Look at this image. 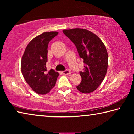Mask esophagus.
Here are the masks:
<instances>
[{"instance_id": "esophagus-1", "label": "esophagus", "mask_w": 134, "mask_h": 134, "mask_svg": "<svg viewBox=\"0 0 134 134\" xmlns=\"http://www.w3.org/2000/svg\"><path fill=\"white\" fill-rule=\"evenodd\" d=\"M62 73H63V74H65V75H70V74L71 73V71H69V70H65V71H62Z\"/></svg>"}]
</instances>
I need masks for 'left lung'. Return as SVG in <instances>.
<instances>
[{"mask_svg":"<svg viewBox=\"0 0 134 134\" xmlns=\"http://www.w3.org/2000/svg\"><path fill=\"white\" fill-rule=\"evenodd\" d=\"M63 33L76 45L85 65L80 71L81 81L77 89L83 93L94 91L102 82L108 69V55L102 40L85 29H64Z\"/></svg>","mask_w":134,"mask_h":134,"instance_id":"8db88e82","label":"left lung"}]
</instances>
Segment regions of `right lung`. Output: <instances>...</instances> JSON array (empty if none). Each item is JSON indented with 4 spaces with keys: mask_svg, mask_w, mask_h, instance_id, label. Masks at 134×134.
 Here are the masks:
<instances>
[{
    "mask_svg": "<svg viewBox=\"0 0 134 134\" xmlns=\"http://www.w3.org/2000/svg\"><path fill=\"white\" fill-rule=\"evenodd\" d=\"M57 32H46L32 40L26 47L21 60V71L26 82L34 91L45 94L55 86L58 72L47 71L48 45Z\"/></svg>",
    "mask_w": 134,
    "mask_h": 134,
    "instance_id": "add662e5",
    "label": "right lung"
}]
</instances>
